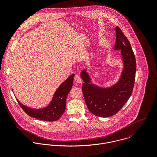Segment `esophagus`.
<instances>
[{
    "label": "esophagus",
    "mask_w": 157,
    "mask_h": 157,
    "mask_svg": "<svg viewBox=\"0 0 157 157\" xmlns=\"http://www.w3.org/2000/svg\"><path fill=\"white\" fill-rule=\"evenodd\" d=\"M74 81L78 83H82V78L79 75H75L74 77Z\"/></svg>",
    "instance_id": "34e87169"
}]
</instances>
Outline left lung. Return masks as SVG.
I'll return each mask as SVG.
<instances>
[{
	"mask_svg": "<svg viewBox=\"0 0 157 157\" xmlns=\"http://www.w3.org/2000/svg\"><path fill=\"white\" fill-rule=\"evenodd\" d=\"M116 41L114 50H121L123 69L118 82L105 88L90 83L86 70L81 72L84 82L82 91L90 111L100 117H111L118 112L131 97L134 86L136 60L130 42L118 26L115 27Z\"/></svg>",
	"mask_w": 157,
	"mask_h": 157,
	"instance_id": "8db88e82",
	"label": "left lung"
}]
</instances>
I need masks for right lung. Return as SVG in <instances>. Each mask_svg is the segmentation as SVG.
I'll use <instances>...</instances> for the list:
<instances>
[{
    "instance_id": "1",
    "label": "right lung",
    "mask_w": 157,
    "mask_h": 157,
    "mask_svg": "<svg viewBox=\"0 0 157 157\" xmlns=\"http://www.w3.org/2000/svg\"><path fill=\"white\" fill-rule=\"evenodd\" d=\"M74 74L70 75L55 92L50 104L43 109H36L23 105L17 99L23 110L28 115L35 118L47 121L57 120L63 115L66 109V100L71 90Z\"/></svg>"
}]
</instances>
